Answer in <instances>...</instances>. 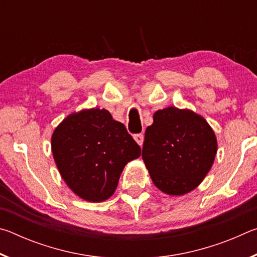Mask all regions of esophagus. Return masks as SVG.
<instances>
[{"mask_svg": "<svg viewBox=\"0 0 257 257\" xmlns=\"http://www.w3.org/2000/svg\"><path fill=\"white\" fill-rule=\"evenodd\" d=\"M134 139H135V141H136V143H137L139 146H142L143 145V142H144V135H143V134L135 135Z\"/></svg>", "mask_w": 257, "mask_h": 257, "instance_id": "34e87169", "label": "esophagus"}]
</instances>
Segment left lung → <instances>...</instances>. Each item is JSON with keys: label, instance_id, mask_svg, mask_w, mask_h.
Instances as JSON below:
<instances>
[{"label": "left lung", "instance_id": "left-lung-1", "mask_svg": "<svg viewBox=\"0 0 257 257\" xmlns=\"http://www.w3.org/2000/svg\"><path fill=\"white\" fill-rule=\"evenodd\" d=\"M216 152L215 134L201 114L169 106L156 111L146 128L142 158L155 187L181 196L201 185Z\"/></svg>", "mask_w": 257, "mask_h": 257}]
</instances>
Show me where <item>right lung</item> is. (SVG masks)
<instances>
[{
  "label": "right lung",
  "mask_w": 257,
  "mask_h": 257,
  "mask_svg": "<svg viewBox=\"0 0 257 257\" xmlns=\"http://www.w3.org/2000/svg\"><path fill=\"white\" fill-rule=\"evenodd\" d=\"M52 154L67 186L78 197L99 203L116 189L125 164L141 156V147L124 124L105 108L70 113L51 137Z\"/></svg>",
  "instance_id": "add662e5"
}]
</instances>
